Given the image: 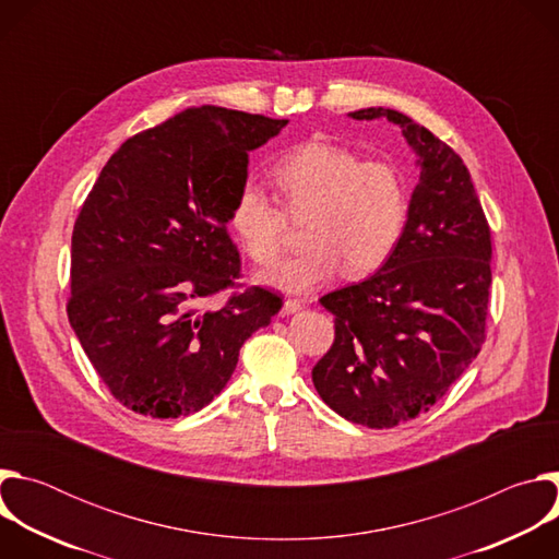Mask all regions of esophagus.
Masks as SVG:
<instances>
[{"instance_id": "esophagus-1", "label": "esophagus", "mask_w": 559, "mask_h": 559, "mask_svg": "<svg viewBox=\"0 0 559 559\" xmlns=\"http://www.w3.org/2000/svg\"><path fill=\"white\" fill-rule=\"evenodd\" d=\"M302 307H305V302H302V300H298V298H287V300L283 302V309H281V313H283V316H292V313L300 311Z\"/></svg>"}]
</instances>
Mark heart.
Masks as SVG:
<instances>
[{
	"mask_svg": "<svg viewBox=\"0 0 559 559\" xmlns=\"http://www.w3.org/2000/svg\"><path fill=\"white\" fill-rule=\"evenodd\" d=\"M280 207L259 186L236 192L229 225L250 259L274 265L287 248V216L307 218V250L261 281L283 292L323 285L343 267L349 276L380 270L401 246L409 221V188L386 158H362L352 147L311 139L285 152L270 170Z\"/></svg>",
	"mask_w": 559,
	"mask_h": 559,
	"instance_id": "b5f03b06",
	"label": "heart"
}]
</instances>
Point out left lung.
Returning <instances> with one entry per match:
<instances>
[{
    "mask_svg": "<svg viewBox=\"0 0 559 559\" xmlns=\"http://www.w3.org/2000/svg\"><path fill=\"white\" fill-rule=\"evenodd\" d=\"M354 119L401 126L420 181L395 254L362 283L321 298L336 338L311 380L343 418L391 429L429 412L487 338L491 229L460 154L412 117L362 108Z\"/></svg>",
    "mask_w": 559,
    "mask_h": 559,
    "instance_id": "1",
    "label": "left lung"
}]
</instances>
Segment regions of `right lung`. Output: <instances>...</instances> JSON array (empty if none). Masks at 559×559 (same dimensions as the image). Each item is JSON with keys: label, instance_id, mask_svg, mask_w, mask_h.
<instances>
[{"label": "right lung", "instance_id": "obj_1", "mask_svg": "<svg viewBox=\"0 0 559 559\" xmlns=\"http://www.w3.org/2000/svg\"><path fill=\"white\" fill-rule=\"evenodd\" d=\"M287 126L218 106L188 108L130 136L72 229L68 321L126 409L179 418L212 403L243 343L283 298L243 287L227 231L248 152ZM229 288L216 312L198 305Z\"/></svg>", "mask_w": 559, "mask_h": 559}]
</instances>
